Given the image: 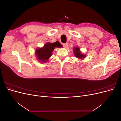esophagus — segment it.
Here are the masks:
<instances>
[{
    "instance_id": "34e87169",
    "label": "esophagus",
    "mask_w": 121,
    "mask_h": 121,
    "mask_svg": "<svg viewBox=\"0 0 121 121\" xmlns=\"http://www.w3.org/2000/svg\"><path fill=\"white\" fill-rule=\"evenodd\" d=\"M63 46H64V48H67V47H68V44H67V43L64 44H63Z\"/></svg>"
}]
</instances>
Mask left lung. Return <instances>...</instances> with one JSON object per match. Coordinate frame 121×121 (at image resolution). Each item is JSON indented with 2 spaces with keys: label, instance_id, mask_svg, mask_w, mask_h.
<instances>
[{
  "label": "left lung",
  "instance_id": "obj_1",
  "mask_svg": "<svg viewBox=\"0 0 121 121\" xmlns=\"http://www.w3.org/2000/svg\"><path fill=\"white\" fill-rule=\"evenodd\" d=\"M73 52L76 57L79 58L80 60H83L86 57V54H84L82 53L80 50V48L78 47H74L73 48Z\"/></svg>",
  "mask_w": 121,
  "mask_h": 121
}]
</instances>
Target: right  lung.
Wrapping results in <instances>:
<instances>
[{
    "label": "right lung",
    "mask_w": 121,
    "mask_h": 121,
    "mask_svg": "<svg viewBox=\"0 0 121 121\" xmlns=\"http://www.w3.org/2000/svg\"><path fill=\"white\" fill-rule=\"evenodd\" d=\"M62 46L60 42L56 41L54 43L47 42L44 46L37 48L35 51V56L37 60L41 63H46L49 58L52 56V53L55 48H60Z\"/></svg>",
    "instance_id": "right-lung-1"
}]
</instances>
